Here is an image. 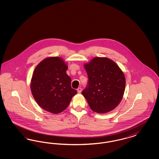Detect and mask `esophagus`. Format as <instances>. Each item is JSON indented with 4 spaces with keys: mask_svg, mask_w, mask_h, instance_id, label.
Listing matches in <instances>:
<instances>
[{
    "mask_svg": "<svg viewBox=\"0 0 159 159\" xmlns=\"http://www.w3.org/2000/svg\"><path fill=\"white\" fill-rule=\"evenodd\" d=\"M77 91L78 92V93H81V92H82V88H77Z\"/></svg>",
    "mask_w": 159,
    "mask_h": 159,
    "instance_id": "1",
    "label": "esophagus"
}]
</instances>
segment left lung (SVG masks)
Here are the masks:
<instances>
[{
    "label": "left lung",
    "instance_id": "obj_1",
    "mask_svg": "<svg viewBox=\"0 0 159 159\" xmlns=\"http://www.w3.org/2000/svg\"><path fill=\"white\" fill-rule=\"evenodd\" d=\"M88 82L82 94L91 109L106 113L114 109L123 98L126 80L119 67L107 58L96 57L84 65Z\"/></svg>",
    "mask_w": 159,
    "mask_h": 159
}]
</instances>
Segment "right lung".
<instances>
[{
    "instance_id": "right-lung-1",
    "label": "right lung",
    "mask_w": 159,
    "mask_h": 159,
    "mask_svg": "<svg viewBox=\"0 0 159 159\" xmlns=\"http://www.w3.org/2000/svg\"><path fill=\"white\" fill-rule=\"evenodd\" d=\"M67 66L59 57H50L41 61L34 70L31 91L39 106L53 114L68 107L77 92L71 88V79L66 73Z\"/></svg>"
}]
</instances>
